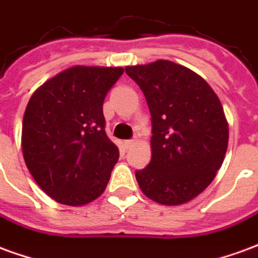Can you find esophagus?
Instances as JSON below:
<instances>
[{
	"label": "esophagus",
	"instance_id": "34e87169",
	"mask_svg": "<svg viewBox=\"0 0 258 258\" xmlns=\"http://www.w3.org/2000/svg\"><path fill=\"white\" fill-rule=\"evenodd\" d=\"M134 144H135V140H127V141H124V142H123V145H124V148H125V149H130V148L134 145Z\"/></svg>",
	"mask_w": 258,
	"mask_h": 258
}]
</instances>
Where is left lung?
<instances>
[{
	"label": "left lung",
	"instance_id": "left-lung-1",
	"mask_svg": "<svg viewBox=\"0 0 258 258\" xmlns=\"http://www.w3.org/2000/svg\"><path fill=\"white\" fill-rule=\"evenodd\" d=\"M152 116V159L135 173L160 205L188 203L211 184L228 148V121L217 94L190 69L159 59L127 66Z\"/></svg>",
	"mask_w": 258,
	"mask_h": 258
}]
</instances>
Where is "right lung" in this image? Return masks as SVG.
I'll list each match as a JSON object with an SVG mask.
<instances>
[{"mask_svg":"<svg viewBox=\"0 0 258 258\" xmlns=\"http://www.w3.org/2000/svg\"><path fill=\"white\" fill-rule=\"evenodd\" d=\"M123 68L73 66L38 87L27 103L22 151L38 186L58 203L99 198L118 160L105 133L103 99Z\"/></svg>","mask_w":258,"mask_h":258,"instance_id":"obj_1","label":"right lung"}]
</instances>
